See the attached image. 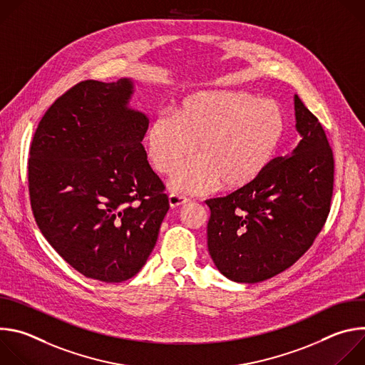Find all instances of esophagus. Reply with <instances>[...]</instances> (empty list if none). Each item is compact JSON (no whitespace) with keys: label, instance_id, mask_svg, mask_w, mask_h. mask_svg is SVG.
<instances>
[{"label":"esophagus","instance_id":"1","mask_svg":"<svg viewBox=\"0 0 365 365\" xmlns=\"http://www.w3.org/2000/svg\"><path fill=\"white\" fill-rule=\"evenodd\" d=\"M190 199L186 197V196H182L179 193H170L169 195V203L172 207H178V206H182L185 203H187Z\"/></svg>","mask_w":365,"mask_h":365}]
</instances>
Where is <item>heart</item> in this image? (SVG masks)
I'll use <instances>...</instances> for the list:
<instances>
[{"instance_id":"1","label":"heart","mask_w":365,"mask_h":365,"mask_svg":"<svg viewBox=\"0 0 365 365\" xmlns=\"http://www.w3.org/2000/svg\"><path fill=\"white\" fill-rule=\"evenodd\" d=\"M280 103L238 91H199L182 98L172 115L155 117L144 134L154 170L172 175L173 190L206 193L220 185L241 190L262 176L286 137Z\"/></svg>"}]
</instances>
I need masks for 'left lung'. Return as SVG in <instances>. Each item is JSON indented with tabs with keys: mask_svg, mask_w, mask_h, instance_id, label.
I'll list each match as a JSON object with an SVG mask.
<instances>
[{
	"mask_svg": "<svg viewBox=\"0 0 365 365\" xmlns=\"http://www.w3.org/2000/svg\"><path fill=\"white\" fill-rule=\"evenodd\" d=\"M296 148L251 186L207 199V250L230 280L258 283L294 264L324 228L334 190V154L319 120L294 95Z\"/></svg>",
	"mask_w": 365,
	"mask_h": 365,
	"instance_id": "8db88e82",
	"label": "left lung"
}]
</instances>
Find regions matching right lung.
<instances>
[{
    "mask_svg": "<svg viewBox=\"0 0 365 365\" xmlns=\"http://www.w3.org/2000/svg\"><path fill=\"white\" fill-rule=\"evenodd\" d=\"M133 81H83L40 120L29 159L34 220L89 279L121 283L145 264L169 211L141 144L148 118L128 108Z\"/></svg>",
    "mask_w": 365,
    "mask_h": 365,
    "instance_id": "1",
    "label": "right lung"
}]
</instances>
